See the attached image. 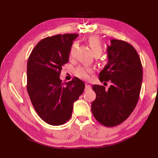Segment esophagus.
Wrapping results in <instances>:
<instances>
[{
    "instance_id": "esophagus-1",
    "label": "esophagus",
    "mask_w": 158,
    "mask_h": 158,
    "mask_svg": "<svg viewBox=\"0 0 158 158\" xmlns=\"http://www.w3.org/2000/svg\"><path fill=\"white\" fill-rule=\"evenodd\" d=\"M91 89V85H90L88 83H85V90H89Z\"/></svg>"
}]
</instances>
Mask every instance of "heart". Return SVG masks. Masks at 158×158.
<instances>
[{
  "label": "heart",
  "instance_id": "1",
  "mask_svg": "<svg viewBox=\"0 0 158 158\" xmlns=\"http://www.w3.org/2000/svg\"><path fill=\"white\" fill-rule=\"evenodd\" d=\"M88 43L94 54L100 55V53H102V45L101 41H100V39L98 37H96V36H90L88 39ZM76 47L77 43H74L72 45L71 48L70 49V56H73L74 52H75ZM92 72L93 69L92 68H90V67L80 66L75 70V75L78 77H79V78L86 79L89 77V74L92 73Z\"/></svg>",
  "mask_w": 158,
  "mask_h": 158
}]
</instances>
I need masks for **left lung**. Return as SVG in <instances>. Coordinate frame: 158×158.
Listing matches in <instances>:
<instances>
[{
  "instance_id": "left-lung-1",
  "label": "left lung",
  "mask_w": 158,
  "mask_h": 158,
  "mask_svg": "<svg viewBox=\"0 0 158 158\" xmlns=\"http://www.w3.org/2000/svg\"><path fill=\"white\" fill-rule=\"evenodd\" d=\"M108 63L99 74L101 82L110 81V88L94 85L96 98L92 103L94 117L102 125L116 126L127 119L139 98L143 67L136 49L121 40H110L107 46Z\"/></svg>"
}]
</instances>
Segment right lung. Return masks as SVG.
Listing matches in <instances>:
<instances>
[{"label":"right lung","mask_w":158,"mask_h":158,"mask_svg":"<svg viewBox=\"0 0 158 158\" xmlns=\"http://www.w3.org/2000/svg\"><path fill=\"white\" fill-rule=\"evenodd\" d=\"M78 34L48 36L39 41L27 63V91L36 113L47 123L60 126L71 117L73 103L85 88L81 80L74 77L62 82V66L68 63L73 40Z\"/></svg>","instance_id":"right-lung-1"}]
</instances>
